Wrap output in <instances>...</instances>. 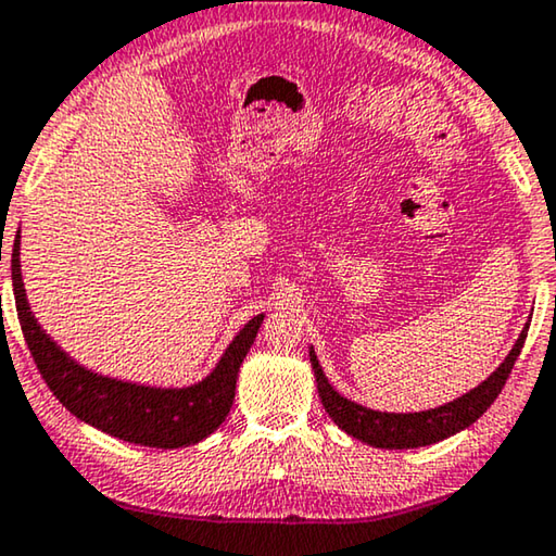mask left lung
Here are the masks:
<instances>
[{
    "instance_id": "obj_1",
    "label": "left lung",
    "mask_w": 556,
    "mask_h": 556,
    "mask_svg": "<svg viewBox=\"0 0 556 556\" xmlns=\"http://www.w3.org/2000/svg\"><path fill=\"white\" fill-rule=\"evenodd\" d=\"M527 330L511 348V353L505 357L497 370H494L490 378H486L482 386H477L472 392L457 397L455 403H447L442 407L427 409V413H409V415H392V413H375V409H367L357 403H350L343 395H338L336 390L330 388V382L323 375L318 357L311 350V363L315 380H318V392L323 400V407L332 417L340 430L353 434L355 440L367 442V445L380 447V450H409V447H425L432 445V442H440L455 434L465 427L472 425L475 420L486 413L497 395L505 388L509 380L511 367H515L519 353H522V345L527 340Z\"/></svg>"
}]
</instances>
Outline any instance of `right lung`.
<instances>
[{
  "instance_id": "add662e5",
  "label": "right lung",
  "mask_w": 556,
  "mask_h": 556,
  "mask_svg": "<svg viewBox=\"0 0 556 556\" xmlns=\"http://www.w3.org/2000/svg\"><path fill=\"white\" fill-rule=\"evenodd\" d=\"M12 283L20 326L27 348L37 363V370L54 397L72 415L89 422L97 430L114 434L134 445L174 450L195 445L226 420L236 397V378L245 353H249L263 315L249 320L216 370L206 380L184 390H156L111 380L104 375L84 370L70 355L62 353L29 313L20 273V233L12 251Z\"/></svg>"
}]
</instances>
